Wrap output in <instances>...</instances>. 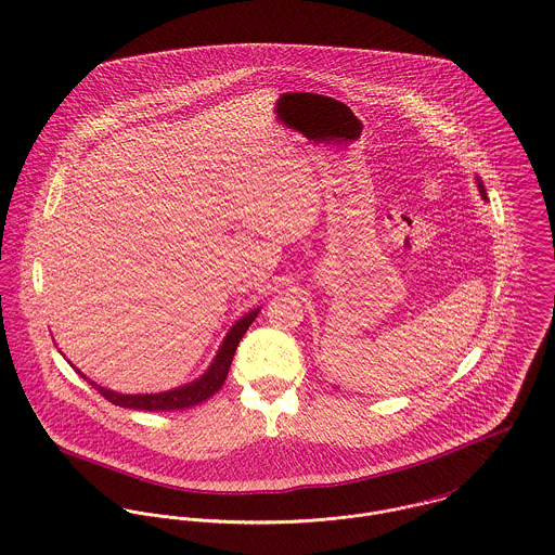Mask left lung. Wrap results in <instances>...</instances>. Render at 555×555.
Masks as SVG:
<instances>
[{"instance_id": "left-lung-1", "label": "left lung", "mask_w": 555, "mask_h": 555, "mask_svg": "<svg viewBox=\"0 0 555 555\" xmlns=\"http://www.w3.org/2000/svg\"><path fill=\"white\" fill-rule=\"evenodd\" d=\"M477 185H479V193H481V197L488 202V193H486V186H483V183L477 179Z\"/></svg>"}]
</instances>
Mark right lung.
Masks as SVG:
<instances>
[{
  "mask_svg": "<svg viewBox=\"0 0 555 555\" xmlns=\"http://www.w3.org/2000/svg\"><path fill=\"white\" fill-rule=\"evenodd\" d=\"M257 312H259V308L250 310L243 319H238L232 325V330L228 332V336H225L219 353L215 356L212 364L199 378H195L193 383H189L185 387L172 389V391L135 393V396L117 393V391H111V389L89 380L80 370L76 369V372H80V376L87 378L89 385H93V389H98L100 396H104L108 402H113L117 406H124V409H133V411H181V409H189V406H195V404L208 400L215 391H219L223 387L230 366H232V360H234V353L238 349V343L245 336L248 325L255 321Z\"/></svg>",
  "mask_w": 555,
  "mask_h": 555,
  "instance_id": "add662e5",
  "label": "right lung"
}]
</instances>
